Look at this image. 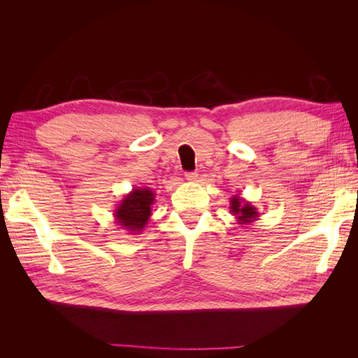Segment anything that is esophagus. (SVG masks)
Returning a JSON list of instances; mask_svg holds the SVG:
<instances>
[{
	"label": "esophagus",
	"instance_id": "1",
	"mask_svg": "<svg viewBox=\"0 0 358 358\" xmlns=\"http://www.w3.org/2000/svg\"><path fill=\"white\" fill-rule=\"evenodd\" d=\"M199 178V173L197 171H189V173H185V179L188 182H196Z\"/></svg>",
	"mask_w": 358,
	"mask_h": 358
}]
</instances>
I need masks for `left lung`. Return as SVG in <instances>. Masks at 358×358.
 Listing matches in <instances>:
<instances>
[{
    "label": "left lung",
    "mask_w": 358,
    "mask_h": 358,
    "mask_svg": "<svg viewBox=\"0 0 358 358\" xmlns=\"http://www.w3.org/2000/svg\"><path fill=\"white\" fill-rule=\"evenodd\" d=\"M230 213L234 216L237 224L248 225L258 220L259 212L251 201H246L239 196H233L230 199Z\"/></svg>",
    "instance_id": "left-lung-1"
}]
</instances>
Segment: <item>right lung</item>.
Segmentation results:
<instances>
[{
  "label": "right lung",
  "instance_id": "right-lung-1",
  "mask_svg": "<svg viewBox=\"0 0 358 358\" xmlns=\"http://www.w3.org/2000/svg\"><path fill=\"white\" fill-rule=\"evenodd\" d=\"M154 203L155 192L152 188H133L115 208V222L129 234H140L152 215Z\"/></svg>",
  "mask_w": 358,
  "mask_h": 358
}]
</instances>
